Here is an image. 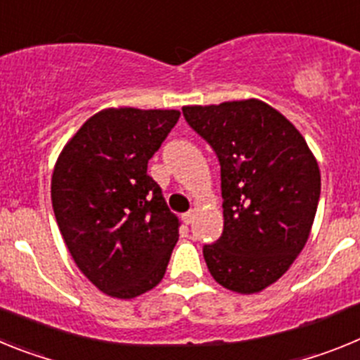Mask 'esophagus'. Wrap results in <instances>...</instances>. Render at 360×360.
I'll return each mask as SVG.
<instances>
[{"label":"esophagus","instance_id":"esophagus-1","mask_svg":"<svg viewBox=\"0 0 360 360\" xmlns=\"http://www.w3.org/2000/svg\"><path fill=\"white\" fill-rule=\"evenodd\" d=\"M182 219H184V224H186V225L193 224V219H195V211H187V212H184V214H182Z\"/></svg>","mask_w":360,"mask_h":360}]
</instances>
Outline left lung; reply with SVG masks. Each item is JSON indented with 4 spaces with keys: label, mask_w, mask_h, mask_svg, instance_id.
Segmentation results:
<instances>
[{
    "label": "left lung",
    "mask_w": 360,
    "mask_h": 360,
    "mask_svg": "<svg viewBox=\"0 0 360 360\" xmlns=\"http://www.w3.org/2000/svg\"><path fill=\"white\" fill-rule=\"evenodd\" d=\"M182 111L221 169L224 232L203 247L209 272L238 294L262 292L310 236L321 195L316 157L294 124L257 98Z\"/></svg>",
    "instance_id": "left-lung-1"
}]
</instances>
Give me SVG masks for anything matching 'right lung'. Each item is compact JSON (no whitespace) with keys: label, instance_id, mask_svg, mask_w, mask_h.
Masks as SVG:
<instances>
[{"label":"right lung","instance_id":"obj_1","mask_svg":"<svg viewBox=\"0 0 360 360\" xmlns=\"http://www.w3.org/2000/svg\"><path fill=\"white\" fill-rule=\"evenodd\" d=\"M180 119L176 110L108 108L63 148L52 174V207L73 262L111 297L157 287L178 241L176 216L148 174Z\"/></svg>","mask_w":360,"mask_h":360}]
</instances>
